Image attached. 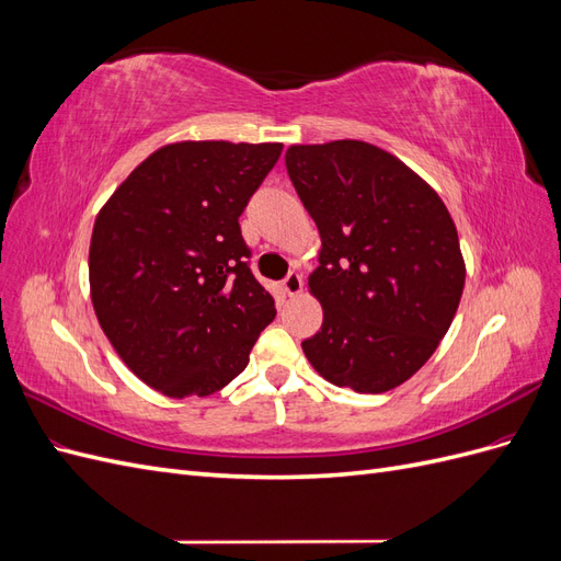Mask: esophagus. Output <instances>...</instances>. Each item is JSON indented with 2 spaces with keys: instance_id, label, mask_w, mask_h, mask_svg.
<instances>
[{
  "instance_id": "obj_1",
  "label": "esophagus",
  "mask_w": 561,
  "mask_h": 561,
  "mask_svg": "<svg viewBox=\"0 0 561 561\" xmlns=\"http://www.w3.org/2000/svg\"><path fill=\"white\" fill-rule=\"evenodd\" d=\"M283 290L290 295V297H295V295H299L301 290H304V278H301V274H297V271H290V274H287L285 278H283Z\"/></svg>"
}]
</instances>
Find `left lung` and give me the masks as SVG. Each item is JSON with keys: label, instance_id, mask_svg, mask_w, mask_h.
<instances>
[{"label": "left lung", "instance_id": "left-lung-1", "mask_svg": "<svg viewBox=\"0 0 561 561\" xmlns=\"http://www.w3.org/2000/svg\"><path fill=\"white\" fill-rule=\"evenodd\" d=\"M285 165L322 241L309 276L322 325L304 353L320 377L355 393L404 383L447 334L466 283L443 198L360 140L293 145Z\"/></svg>", "mask_w": 561, "mask_h": 561}]
</instances>
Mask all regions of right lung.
<instances>
[{"instance_id":"right-lung-1","label":"right lung","mask_w":561,"mask_h":561,"mask_svg":"<svg viewBox=\"0 0 561 561\" xmlns=\"http://www.w3.org/2000/svg\"><path fill=\"white\" fill-rule=\"evenodd\" d=\"M280 142H175L118 184L89 250L100 328L135 377L206 398L241 375L274 297L250 271L239 217Z\"/></svg>"}]
</instances>
